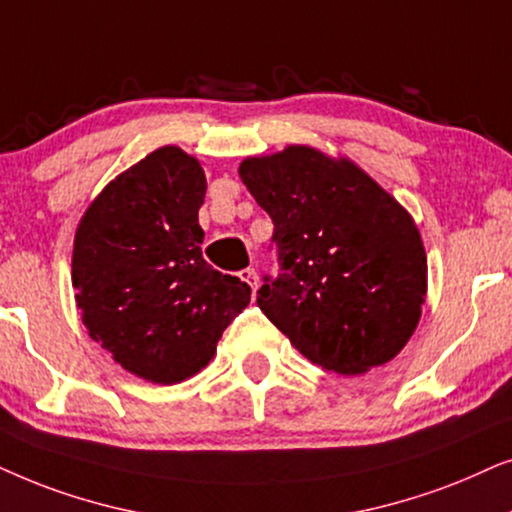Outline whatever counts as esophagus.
Listing matches in <instances>:
<instances>
[{"mask_svg": "<svg viewBox=\"0 0 512 512\" xmlns=\"http://www.w3.org/2000/svg\"><path fill=\"white\" fill-rule=\"evenodd\" d=\"M238 276H241L243 283H248V288L252 290V295H255V290H257V271L255 269H243Z\"/></svg>", "mask_w": 512, "mask_h": 512, "instance_id": "1", "label": "esophagus"}]
</instances>
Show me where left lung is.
Returning a JSON list of instances; mask_svg holds the SVG:
<instances>
[{"label":"left lung","instance_id":"8db88e82","mask_svg":"<svg viewBox=\"0 0 512 512\" xmlns=\"http://www.w3.org/2000/svg\"><path fill=\"white\" fill-rule=\"evenodd\" d=\"M243 185L274 222L278 276L257 306L313 365L360 374L395 358L426 297L410 213L356 163L292 145L245 159Z\"/></svg>","mask_w":512,"mask_h":512}]
</instances>
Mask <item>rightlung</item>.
<instances>
[{
    "mask_svg": "<svg viewBox=\"0 0 512 512\" xmlns=\"http://www.w3.org/2000/svg\"><path fill=\"white\" fill-rule=\"evenodd\" d=\"M203 199L199 161L161 147L102 189L74 236L72 285L88 335L154 384L206 367L250 302L248 283L203 260Z\"/></svg>",
    "mask_w": 512,
    "mask_h": 512,
    "instance_id": "add662e5",
    "label": "right lung"
}]
</instances>
